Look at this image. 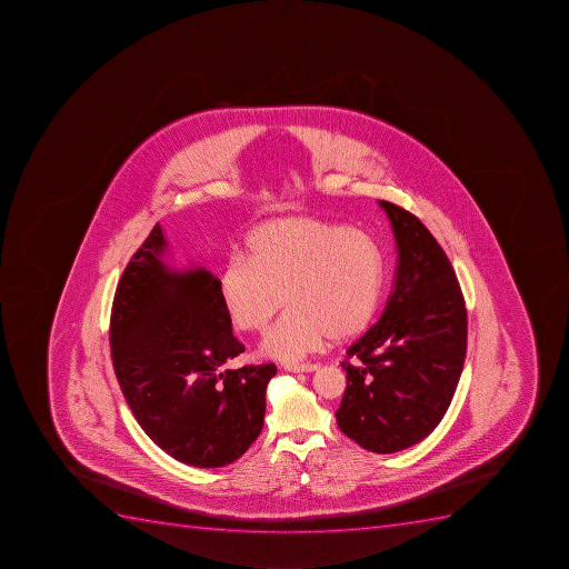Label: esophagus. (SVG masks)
<instances>
[{
  "mask_svg": "<svg viewBox=\"0 0 569 569\" xmlns=\"http://www.w3.org/2000/svg\"><path fill=\"white\" fill-rule=\"evenodd\" d=\"M287 369L291 372H313L319 369V363H288Z\"/></svg>",
  "mask_w": 569,
  "mask_h": 569,
  "instance_id": "1",
  "label": "esophagus"
}]
</instances>
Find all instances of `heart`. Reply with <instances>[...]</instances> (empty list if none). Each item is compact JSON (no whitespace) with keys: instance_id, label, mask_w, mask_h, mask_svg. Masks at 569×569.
<instances>
[{"instance_id":"1","label":"heart","mask_w":569,"mask_h":569,"mask_svg":"<svg viewBox=\"0 0 569 569\" xmlns=\"http://www.w3.org/2000/svg\"><path fill=\"white\" fill-rule=\"evenodd\" d=\"M244 259H232L220 276V297L232 325L267 335V357L297 362L330 335L348 340L368 330L382 302L380 247L362 230L297 216L259 224L244 239Z\"/></svg>"}]
</instances>
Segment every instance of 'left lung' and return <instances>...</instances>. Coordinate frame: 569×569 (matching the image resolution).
Returning <instances> with one entry per match:
<instances>
[{
	"label": "left lung",
	"instance_id": "1",
	"mask_svg": "<svg viewBox=\"0 0 569 569\" xmlns=\"http://www.w3.org/2000/svg\"><path fill=\"white\" fill-rule=\"evenodd\" d=\"M378 203L397 239L395 287L380 320L348 349V387L335 416L362 449L392 453L420 443L449 409L467 353V308L426 224L391 201Z\"/></svg>",
	"mask_w": 569,
	"mask_h": 569
}]
</instances>
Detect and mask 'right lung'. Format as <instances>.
I'll return each mask as SVG.
<instances>
[{
  "mask_svg": "<svg viewBox=\"0 0 569 569\" xmlns=\"http://www.w3.org/2000/svg\"><path fill=\"white\" fill-rule=\"evenodd\" d=\"M160 224L126 267L111 308V359L143 432L171 458L198 468L234 463L263 429L273 363L223 369L243 353L206 268L163 261Z\"/></svg>",
  "mask_w": 569,
  "mask_h": 569,
  "instance_id": "obj_1",
  "label": "right lung"
}]
</instances>
